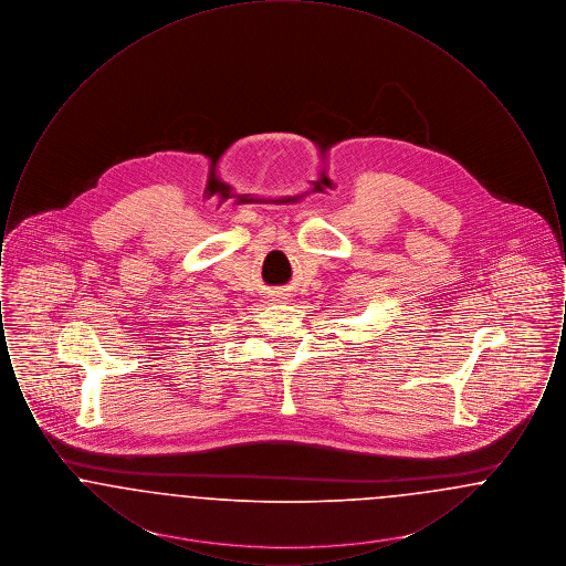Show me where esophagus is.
<instances>
[{
	"mask_svg": "<svg viewBox=\"0 0 566 566\" xmlns=\"http://www.w3.org/2000/svg\"><path fill=\"white\" fill-rule=\"evenodd\" d=\"M271 298H273V301H280V295H273Z\"/></svg>",
	"mask_w": 566,
	"mask_h": 566,
	"instance_id": "esophagus-1",
	"label": "esophagus"
}]
</instances>
